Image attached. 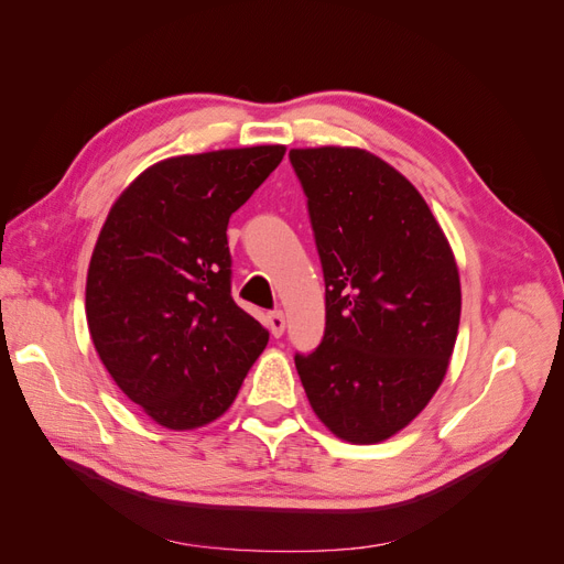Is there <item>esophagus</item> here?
<instances>
[{"mask_svg":"<svg viewBox=\"0 0 564 564\" xmlns=\"http://www.w3.org/2000/svg\"><path fill=\"white\" fill-rule=\"evenodd\" d=\"M268 327H270V334L280 338L284 334V315L282 311H272L268 313Z\"/></svg>","mask_w":564,"mask_h":564,"instance_id":"34e87169","label":"esophagus"}]
</instances>
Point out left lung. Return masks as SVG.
Returning a JSON list of instances; mask_svg holds the SVG:
<instances>
[{
  "label": "left lung",
  "instance_id": "1",
  "mask_svg": "<svg viewBox=\"0 0 564 564\" xmlns=\"http://www.w3.org/2000/svg\"><path fill=\"white\" fill-rule=\"evenodd\" d=\"M324 272L322 344L296 355L317 419L377 445L431 402L454 352L460 280L433 212L398 169L360 148H294Z\"/></svg>",
  "mask_w": 564,
  "mask_h": 564
}]
</instances>
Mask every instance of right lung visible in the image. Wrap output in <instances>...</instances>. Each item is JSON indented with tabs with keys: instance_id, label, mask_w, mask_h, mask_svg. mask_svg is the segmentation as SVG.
<instances>
[{
	"instance_id": "right-lung-1",
	"label": "right lung",
	"mask_w": 564,
	"mask_h": 564,
	"mask_svg": "<svg viewBox=\"0 0 564 564\" xmlns=\"http://www.w3.org/2000/svg\"><path fill=\"white\" fill-rule=\"evenodd\" d=\"M284 145L178 155L119 195L87 272V324L112 381L169 431L202 429L235 402L268 332L230 296L228 220Z\"/></svg>"
}]
</instances>
